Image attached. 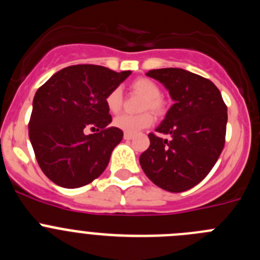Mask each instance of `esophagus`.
Returning a JSON list of instances; mask_svg holds the SVG:
<instances>
[{
    "instance_id": "obj_1",
    "label": "esophagus",
    "mask_w": 260,
    "mask_h": 260,
    "mask_svg": "<svg viewBox=\"0 0 260 260\" xmlns=\"http://www.w3.org/2000/svg\"><path fill=\"white\" fill-rule=\"evenodd\" d=\"M123 138H125L126 141H132V139H134V135H133V134H127V133H125Z\"/></svg>"
}]
</instances>
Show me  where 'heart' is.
<instances>
[{
  "mask_svg": "<svg viewBox=\"0 0 260 260\" xmlns=\"http://www.w3.org/2000/svg\"><path fill=\"white\" fill-rule=\"evenodd\" d=\"M132 88L135 92L146 96L142 109H151L157 114L162 113L164 105H162L161 99H160L161 91L153 80L147 79V78H139V79H135L133 82ZM105 104H107L109 112L118 113L122 108V91L118 87L112 89L107 95ZM152 122L153 116L150 112H144L141 114H119L113 119V125L119 130L127 133V134H137L138 132L152 125Z\"/></svg>",
  "mask_w": 260,
  "mask_h": 260,
  "instance_id": "1",
  "label": "heart"
}]
</instances>
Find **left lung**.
<instances>
[{"label": "left lung", "instance_id": "8db88e82", "mask_svg": "<svg viewBox=\"0 0 260 260\" xmlns=\"http://www.w3.org/2000/svg\"><path fill=\"white\" fill-rule=\"evenodd\" d=\"M147 77L158 80L174 104L156 127L157 135H148L151 144L139 162L158 187L186 191L210 173L224 148L226 105L211 80L183 69H156ZM158 134L171 135V139L162 140Z\"/></svg>", "mask_w": 260, "mask_h": 260}]
</instances>
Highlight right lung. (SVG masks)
<instances>
[{
  "instance_id": "right-lung-1",
  "label": "right lung",
  "mask_w": 260,
  "mask_h": 260,
  "mask_svg": "<svg viewBox=\"0 0 260 260\" xmlns=\"http://www.w3.org/2000/svg\"><path fill=\"white\" fill-rule=\"evenodd\" d=\"M132 71L74 65L53 74L36 91L28 135L39 167L52 182L75 189L105 171L122 130L112 126L105 99ZM95 125L96 133L83 130Z\"/></svg>"
}]
</instances>
